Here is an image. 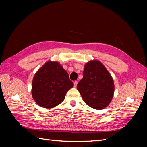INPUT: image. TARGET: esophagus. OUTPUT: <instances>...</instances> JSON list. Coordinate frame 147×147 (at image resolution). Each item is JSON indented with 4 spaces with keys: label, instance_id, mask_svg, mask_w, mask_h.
I'll list each match as a JSON object with an SVG mask.
<instances>
[{
    "label": "esophagus",
    "instance_id": "esophagus-1",
    "mask_svg": "<svg viewBox=\"0 0 147 147\" xmlns=\"http://www.w3.org/2000/svg\"><path fill=\"white\" fill-rule=\"evenodd\" d=\"M77 85H78V82H77V81H74V86L76 87Z\"/></svg>",
    "mask_w": 147,
    "mask_h": 147
}]
</instances>
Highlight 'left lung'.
<instances>
[{"label":"left lung","instance_id":"8db88e82","mask_svg":"<svg viewBox=\"0 0 147 147\" xmlns=\"http://www.w3.org/2000/svg\"><path fill=\"white\" fill-rule=\"evenodd\" d=\"M77 89L86 104L101 110L110 104L114 92V81L107 69L98 61L85 64L83 77Z\"/></svg>","mask_w":147,"mask_h":147}]
</instances>
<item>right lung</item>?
Here are the masks:
<instances>
[{
	"instance_id": "add662e5",
	"label": "right lung",
	"mask_w": 147,
	"mask_h": 147,
	"mask_svg": "<svg viewBox=\"0 0 147 147\" xmlns=\"http://www.w3.org/2000/svg\"><path fill=\"white\" fill-rule=\"evenodd\" d=\"M73 83L57 62L49 61L39 69L33 79L32 93L40 107L51 109L60 104Z\"/></svg>"
}]
</instances>
